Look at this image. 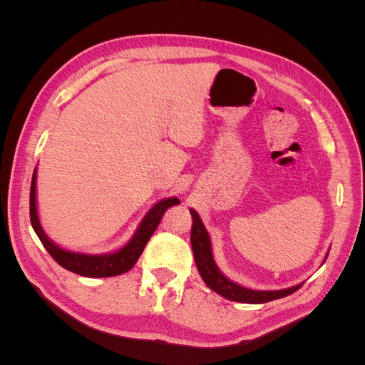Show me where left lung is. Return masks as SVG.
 <instances>
[{"mask_svg":"<svg viewBox=\"0 0 365 365\" xmlns=\"http://www.w3.org/2000/svg\"><path fill=\"white\" fill-rule=\"evenodd\" d=\"M190 213L193 217L190 240H192V250H193V256L196 262V268L200 271L202 280L205 282V284L210 289H213L216 294L237 303L260 304V303L277 300V298H283L286 295H291L302 288L303 283L292 286V288H288V289H282V291H252L228 280L225 275L219 272L216 263L213 260L210 237L205 227L202 225L200 215H197L192 208H190Z\"/></svg>","mask_w":365,"mask_h":365,"instance_id":"obj_1","label":"left lung"}]
</instances>
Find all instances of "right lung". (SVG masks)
I'll return each mask as SVG.
<instances>
[{"label":"right lung","mask_w":365,"mask_h":365,"mask_svg":"<svg viewBox=\"0 0 365 365\" xmlns=\"http://www.w3.org/2000/svg\"><path fill=\"white\" fill-rule=\"evenodd\" d=\"M178 204V197H169V200H164L157 205H153L150 208V212L145 216V219H143V222L140 224L134 237L128 242V245H125L117 252L106 254V256H86V254L65 251L58 245H54L46 236L36 213V169L33 172L30 185V220L33 230H35V233L38 235L39 240L42 242V245L46 247L50 256L56 260L62 268L68 269L74 274L83 275V277H113V275H118L129 271L140 259L143 250H145L150 236L153 235V231L158 228L165 210Z\"/></svg>","instance_id":"right-lung-1"}]
</instances>
